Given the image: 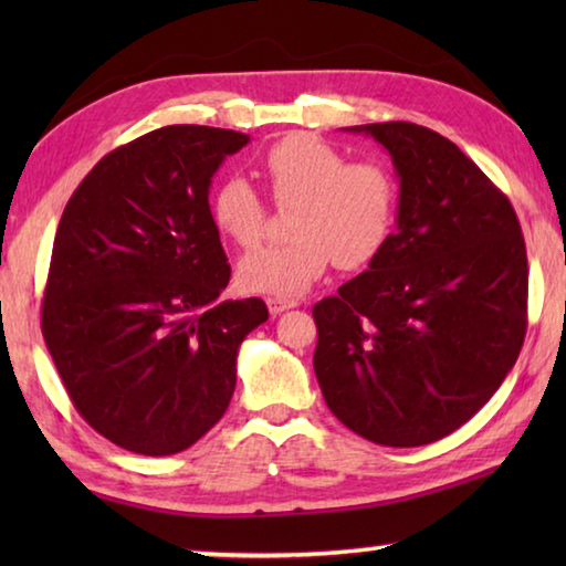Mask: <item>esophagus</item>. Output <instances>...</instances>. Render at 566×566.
<instances>
[{"instance_id": "34e87169", "label": "esophagus", "mask_w": 566, "mask_h": 566, "mask_svg": "<svg viewBox=\"0 0 566 566\" xmlns=\"http://www.w3.org/2000/svg\"><path fill=\"white\" fill-rule=\"evenodd\" d=\"M266 306H270L272 317H276V314H282L286 310H294L296 300H284V296H266Z\"/></svg>"}]
</instances>
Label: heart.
<instances>
[{"label":"heart","mask_w":566,"mask_h":566,"mask_svg":"<svg viewBox=\"0 0 566 566\" xmlns=\"http://www.w3.org/2000/svg\"><path fill=\"white\" fill-rule=\"evenodd\" d=\"M262 175L274 202L294 207V239L244 256L239 280L247 290L304 294L332 264L354 272L375 262L395 232L399 189L381 161H349L314 134H290L264 151ZM209 212L237 247L254 249L262 242L266 205L244 177L219 181Z\"/></svg>","instance_id":"obj_1"}]
</instances>
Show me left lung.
I'll list each match as a JSON object with an SVG mask.
<instances>
[{"label":"left lung","instance_id":"8db88e82","mask_svg":"<svg viewBox=\"0 0 566 566\" xmlns=\"http://www.w3.org/2000/svg\"><path fill=\"white\" fill-rule=\"evenodd\" d=\"M399 177L397 232L367 272L314 304V375L344 427L421 447L472 419L526 334V247L504 191L454 142L361 124Z\"/></svg>","mask_w":566,"mask_h":566}]
</instances>
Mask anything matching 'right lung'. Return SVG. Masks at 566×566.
I'll return each mask as SVG.
<instances>
[{
	"label": "right lung",
	"instance_id": "right-lung-1",
	"mask_svg": "<svg viewBox=\"0 0 566 566\" xmlns=\"http://www.w3.org/2000/svg\"><path fill=\"white\" fill-rule=\"evenodd\" d=\"M234 129L171 124L102 157L56 227L42 334L82 419L127 452L169 457L212 429L239 344L270 312L219 300L232 266L209 185Z\"/></svg>",
	"mask_w": 566,
	"mask_h": 566
}]
</instances>
